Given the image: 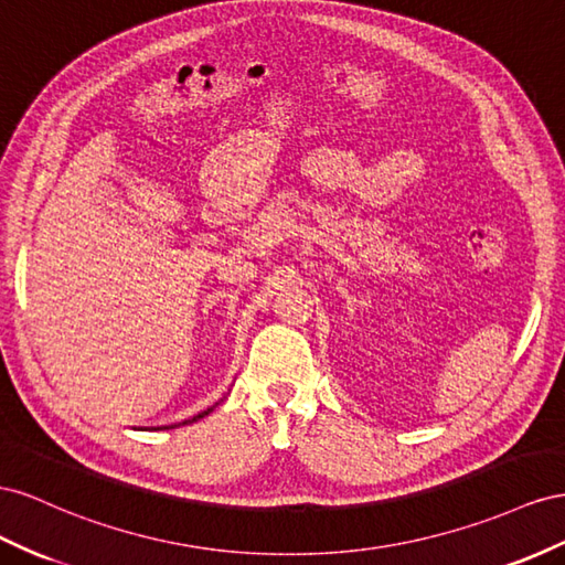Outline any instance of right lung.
Returning <instances> with one entry per match:
<instances>
[{"label": "right lung", "instance_id": "obj_1", "mask_svg": "<svg viewBox=\"0 0 565 565\" xmlns=\"http://www.w3.org/2000/svg\"><path fill=\"white\" fill-rule=\"evenodd\" d=\"M211 412H213V407H211V409H207V412H201V414H196V416H193V418H191V422H189V424H193V422H199V418L207 416V414H211ZM184 424H186V422H184Z\"/></svg>", "mask_w": 565, "mask_h": 565}]
</instances>
